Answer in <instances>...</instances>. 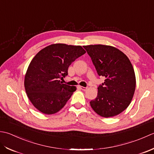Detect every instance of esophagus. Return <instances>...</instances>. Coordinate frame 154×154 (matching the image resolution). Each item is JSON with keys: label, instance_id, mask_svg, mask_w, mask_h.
<instances>
[{"label": "esophagus", "instance_id": "obj_1", "mask_svg": "<svg viewBox=\"0 0 154 154\" xmlns=\"http://www.w3.org/2000/svg\"><path fill=\"white\" fill-rule=\"evenodd\" d=\"M79 88H80L82 90H84V91H85V90H87V88L84 87V86H80Z\"/></svg>", "mask_w": 154, "mask_h": 154}]
</instances>
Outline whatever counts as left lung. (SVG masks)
Here are the masks:
<instances>
[{
    "mask_svg": "<svg viewBox=\"0 0 154 154\" xmlns=\"http://www.w3.org/2000/svg\"><path fill=\"white\" fill-rule=\"evenodd\" d=\"M99 76L106 78L98 96L90 102L96 114L104 118L120 114L130 104L136 89L133 66L124 53L114 46H84Z\"/></svg>",
    "mask_w": 154,
    "mask_h": 154,
    "instance_id": "left-lung-1",
    "label": "left lung"
}]
</instances>
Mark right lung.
<instances>
[{"instance_id": "add662e5", "label": "right lung", "mask_w": 154, "mask_h": 154, "mask_svg": "<svg viewBox=\"0 0 154 154\" xmlns=\"http://www.w3.org/2000/svg\"><path fill=\"white\" fill-rule=\"evenodd\" d=\"M86 53L81 46L53 44L34 56L24 76L28 98L38 110L54 114L64 107L76 86L62 84L60 79L68 75L72 62Z\"/></svg>"}]
</instances>
